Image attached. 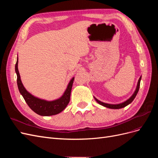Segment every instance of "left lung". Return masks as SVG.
<instances>
[{"label":"left lung","instance_id":"left-lung-1","mask_svg":"<svg viewBox=\"0 0 158 158\" xmlns=\"http://www.w3.org/2000/svg\"><path fill=\"white\" fill-rule=\"evenodd\" d=\"M141 78L142 76H140L139 80H138V84H137V86H136V90L135 93L133 94V95H132V96L129 98L128 99H127L126 102H123V103H121L120 104H109V103H103V102H100L99 100H98V99H96L95 98V101H96L99 104L102 105V106L106 107H107V108H110V109H121V108H123V107H125L126 106H127L128 104H130L133 100L135 98L136 95H137L138 94V90H139V88H140V80H141Z\"/></svg>","mask_w":158,"mask_h":158}]
</instances>
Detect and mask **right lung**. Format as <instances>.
<instances>
[{
    "instance_id": "1",
    "label": "right lung",
    "mask_w": 158,
    "mask_h": 158,
    "mask_svg": "<svg viewBox=\"0 0 158 158\" xmlns=\"http://www.w3.org/2000/svg\"><path fill=\"white\" fill-rule=\"evenodd\" d=\"M18 58H17V61L15 65V71L17 74V84L18 89L27 104V106L30 107L32 111L41 116L54 115V114H59L61 111H63L70 102L71 89L72 87H73L74 78H73L70 81L67 88L65 90L63 96L59 99L54 100V101L48 102L46 101V100L41 99L34 97L28 92L26 88L23 87L18 69Z\"/></svg>"
}]
</instances>
